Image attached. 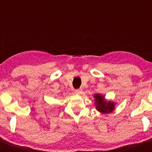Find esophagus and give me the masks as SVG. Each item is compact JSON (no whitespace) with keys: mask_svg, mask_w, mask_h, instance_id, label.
Returning <instances> with one entry per match:
<instances>
[{"mask_svg":"<svg viewBox=\"0 0 152 152\" xmlns=\"http://www.w3.org/2000/svg\"><path fill=\"white\" fill-rule=\"evenodd\" d=\"M75 92H76V94H78V95H80V94H82V92H83V91H82L81 88H79V89L75 90Z\"/></svg>","mask_w":152,"mask_h":152,"instance_id":"1","label":"esophagus"}]
</instances>
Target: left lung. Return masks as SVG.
Instances as JSON below:
<instances>
[{"instance_id":"1","label":"left lung","mask_w":152,"mask_h":152,"mask_svg":"<svg viewBox=\"0 0 152 152\" xmlns=\"http://www.w3.org/2000/svg\"><path fill=\"white\" fill-rule=\"evenodd\" d=\"M95 98V104L98 111L102 113H111L114 110L115 103L113 102H108L105 100V98L99 94H95L94 95Z\"/></svg>"}]
</instances>
